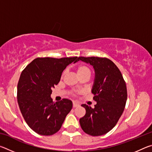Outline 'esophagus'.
<instances>
[{"instance_id":"esophagus-1","label":"esophagus","mask_w":152,"mask_h":152,"mask_svg":"<svg viewBox=\"0 0 152 152\" xmlns=\"http://www.w3.org/2000/svg\"><path fill=\"white\" fill-rule=\"evenodd\" d=\"M72 106H73V108H76V107H79V104L75 103V102H73Z\"/></svg>"}]
</instances>
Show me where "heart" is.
<instances>
[{
	"label": "heart",
	"instance_id": "b5f03b06",
	"mask_svg": "<svg viewBox=\"0 0 152 152\" xmlns=\"http://www.w3.org/2000/svg\"><path fill=\"white\" fill-rule=\"evenodd\" d=\"M76 73L80 78L83 76H91V70L88 66L86 65H79L76 67ZM66 72L64 71L62 74H61V77H64L65 75Z\"/></svg>",
	"mask_w": 152,
	"mask_h": 152
}]
</instances>
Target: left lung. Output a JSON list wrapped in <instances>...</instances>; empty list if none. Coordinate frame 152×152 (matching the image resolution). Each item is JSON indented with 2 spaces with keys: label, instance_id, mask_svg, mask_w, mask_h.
<instances>
[{
  "label": "left lung",
  "instance_id": "obj_1",
  "mask_svg": "<svg viewBox=\"0 0 152 152\" xmlns=\"http://www.w3.org/2000/svg\"><path fill=\"white\" fill-rule=\"evenodd\" d=\"M93 66L95 78L92 93L96 102L92 109L86 104V114L80 119L82 130L92 136L106 134L115 127L124 110L127 99V86L119 69L107 58L79 57Z\"/></svg>",
  "mask_w": 152,
  "mask_h": 152
}]
</instances>
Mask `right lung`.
<instances>
[{"mask_svg": "<svg viewBox=\"0 0 152 152\" xmlns=\"http://www.w3.org/2000/svg\"><path fill=\"white\" fill-rule=\"evenodd\" d=\"M78 57L37 58L20 74L17 84V101L27 124L42 135L57 133L72 108L70 100L53 102L51 89L59 83L66 66Z\"/></svg>", "mask_w": 152, "mask_h": 152, "instance_id": "right-lung-1", "label": "right lung"}]
</instances>
